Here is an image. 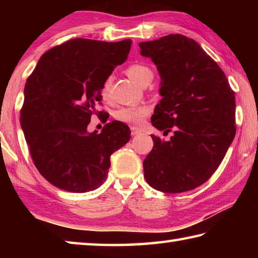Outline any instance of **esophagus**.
Listing matches in <instances>:
<instances>
[{
    "label": "esophagus",
    "instance_id": "obj_1",
    "mask_svg": "<svg viewBox=\"0 0 258 258\" xmlns=\"http://www.w3.org/2000/svg\"><path fill=\"white\" fill-rule=\"evenodd\" d=\"M131 134H132V137H137V135L140 134V131L132 127V128H131Z\"/></svg>",
    "mask_w": 258,
    "mask_h": 258
}]
</instances>
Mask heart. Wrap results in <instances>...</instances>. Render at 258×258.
<instances>
[{
  "label": "heart",
  "mask_w": 258,
  "mask_h": 258,
  "mask_svg": "<svg viewBox=\"0 0 258 258\" xmlns=\"http://www.w3.org/2000/svg\"><path fill=\"white\" fill-rule=\"evenodd\" d=\"M127 76L132 80L134 83L141 85L143 81L152 75V72L149 67L145 66V64L141 63H135L130 66L126 71ZM111 84V78H108V80L104 82L103 89H102V94L103 97H107L109 87ZM149 112V108L146 106H139V107H125L120 108L116 111L115 117L120 121H124V123L132 124V125H140L142 123V120Z\"/></svg>",
  "instance_id": "heart-1"
}]
</instances>
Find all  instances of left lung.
<instances>
[{
	"label": "left lung",
	"mask_w": 258,
	"mask_h": 258,
	"mask_svg": "<svg viewBox=\"0 0 258 258\" xmlns=\"http://www.w3.org/2000/svg\"><path fill=\"white\" fill-rule=\"evenodd\" d=\"M160 76L161 100L151 123L174 134L151 135L154 148L143 161L148 184L166 194L195 189L223 160L235 135V98L228 78L197 42L181 34L141 42Z\"/></svg>",
	"instance_id": "8db88e82"
}]
</instances>
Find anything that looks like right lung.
I'll return each mask as SVG.
<instances>
[{"label": "right lung", "mask_w": 258, "mask_h": 258, "mask_svg": "<svg viewBox=\"0 0 258 258\" xmlns=\"http://www.w3.org/2000/svg\"><path fill=\"white\" fill-rule=\"evenodd\" d=\"M131 45V40H71L45 52L26 82L21 128L38 172L59 189H97L106 181L112 152L130 141V127L119 120L100 133H89L87 125L98 113L104 82L125 62Z\"/></svg>", "instance_id": "right-lung-1"}]
</instances>
